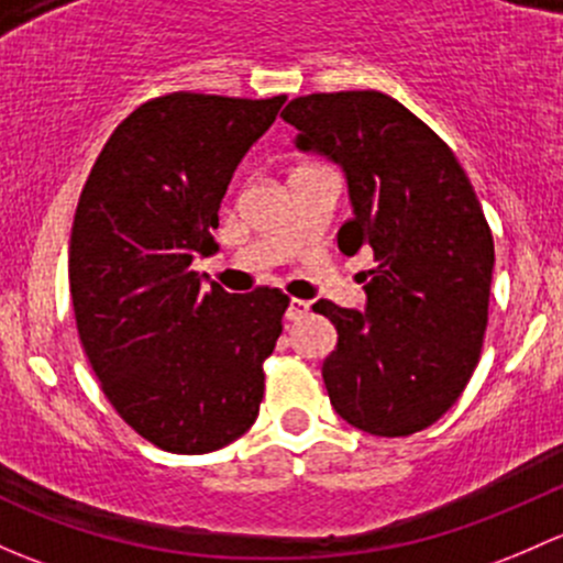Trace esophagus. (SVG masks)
I'll return each mask as SVG.
<instances>
[{
  "label": "esophagus",
  "instance_id": "34e87169",
  "mask_svg": "<svg viewBox=\"0 0 563 563\" xmlns=\"http://www.w3.org/2000/svg\"><path fill=\"white\" fill-rule=\"evenodd\" d=\"M309 314V303H306V300H289V306H287V320L289 322H298V320H303V317Z\"/></svg>",
  "mask_w": 563,
  "mask_h": 563
}]
</instances>
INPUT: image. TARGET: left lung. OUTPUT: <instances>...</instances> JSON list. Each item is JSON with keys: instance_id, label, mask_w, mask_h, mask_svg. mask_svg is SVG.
Instances as JSON below:
<instances>
[{"instance_id": "obj_1", "label": "left lung", "mask_w": 563, "mask_h": 563, "mask_svg": "<svg viewBox=\"0 0 563 563\" xmlns=\"http://www.w3.org/2000/svg\"><path fill=\"white\" fill-rule=\"evenodd\" d=\"M282 119L295 148L341 167L352 219L339 249H371L366 309L317 300L335 324L322 379L341 420L409 437L444 415L477 368L488 324L494 235L455 154L393 97H298Z\"/></svg>"}]
</instances>
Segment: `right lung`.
Listing matches in <instances>:
<instances>
[{
	"label": "right lung",
	"mask_w": 563,
	"mask_h": 563,
	"mask_svg": "<svg viewBox=\"0 0 563 563\" xmlns=\"http://www.w3.org/2000/svg\"><path fill=\"white\" fill-rule=\"evenodd\" d=\"M287 97H159L132 110L97 156L69 239L75 322L108 401L178 455L235 442L257 420L263 363L287 295L202 287L219 202Z\"/></svg>",
	"instance_id": "1"
}]
</instances>
